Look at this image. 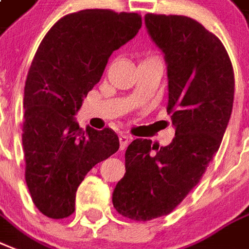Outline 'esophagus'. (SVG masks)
I'll return each mask as SVG.
<instances>
[{"mask_svg": "<svg viewBox=\"0 0 249 249\" xmlns=\"http://www.w3.org/2000/svg\"><path fill=\"white\" fill-rule=\"evenodd\" d=\"M128 143H130V136L124 135V134L119 136V148L124 149L128 145Z\"/></svg>", "mask_w": 249, "mask_h": 249, "instance_id": "1", "label": "esophagus"}]
</instances>
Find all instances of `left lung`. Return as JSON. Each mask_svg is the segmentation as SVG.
Masks as SVG:
<instances>
[{"label":"left lung","instance_id":"obj_1","mask_svg":"<svg viewBox=\"0 0 249 249\" xmlns=\"http://www.w3.org/2000/svg\"><path fill=\"white\" fill-rule=\"evenodd\" d=\"M144 23L167 64L175 138L160 148L135 139L126 149V173L114 189L113 205L123 216L143 222L169 214L199 182L219 149L235 90L229 53L199 22L145 14Z\"/></svg>","mask_w":249,"mask_h":249}]
</instances>
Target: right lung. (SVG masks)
<instances>
[{
	"instance_id": "1",
	"label": "right lung",
	"mask_w": 249,
	"mask_h": 249,
	"mask_svg": "<svg viewBox=\"0 0 249 249\" xmlns=\"http://www.w3.org/2000/svg\"><path fill=\"white\" fill-rule=\"evenodd\" d=\"M140 27L136 13L77 11L52 26L34 56L25 85L22 144L26 184L34 205L48 218L71 215L88 172L119 148L111 128L82 131L74 115L110 55Z\"/></svg>"
}]
</instances>
